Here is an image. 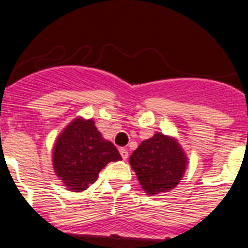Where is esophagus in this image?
Returning <instances> with one entry per match:
<instances>
[{
	"label": "esophagus",
	"instance_id": "1",
	"mask_svg": "<svg viewBox=\"0 0 248 248\" xmlns=\"http://www.w3.org/2000/svg\"><path fill=\"white\" fill-rule=\"evenodd\" d=\"M119 153H120V155H122L123 160H126V159H128V155H129V153H128V150H126V149H124V148H120V149H119Z\"/></svg>",
	"mask_w": 248,
	"mask_h": 248
}]
</instances>
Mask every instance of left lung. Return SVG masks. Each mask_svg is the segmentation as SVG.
I'll return each mask as SVG.
<instances>
[{"label": "left lung", "instance_id": "8db88e82", "mask_svg": "<svg viewBox=\"0 0 248 248\" xmlns=\"http://www.w3.org/2000/svg\"><path fill=\"white\" fill-rule=\"evenodd\" d=\"M129 164L141 189L154 196L171 191L179 185L189 165V157L176 138L157 131L133 151Z\"/></svg>", "mask_w": 248, "mask_h": 248}]
</instances>
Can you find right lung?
I'll return each instance as SVG.
<instances>
[{
    "instance_id": "right-lung-1",
    "label": "right lung",
    "mask_w": 248,
    "mask_h": 248,
    "mask_svg": "<svg viewBox=\"0 0 248 248\" xmlns=\"http://www.w3.org/2000/svg\"><path fill=\"white\" fill-rule=\"evenodd\" d=\"M122 160L117 148L102 137L93 119L77 117L56 138L52 165L63 186L82 192L95 183L100 170Z\"/></svg>"
}]
</instances>
